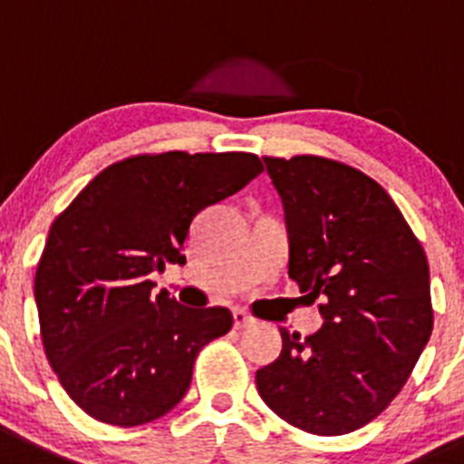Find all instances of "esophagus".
<instances>
[{
	"instance_id": "esophagus-1",
	"label": "esophagus",
	"mask_w": 464,
	"mask_h": 464,
	"mask_svg": "<svg viewBox=\"0 0 464 464\" xmlns=\"http://www.w3.org/2000/svg\"><path fill=\"white\" fill-rule=\"evenodd\" d=\"M249 324H254L252 315L242 309L233 311V327H236V330H245V327H249Z\"/></svg>"
}]
</instances>
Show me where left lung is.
I'll list each match as a JSON object with an SVG mask.
<instances>
[{
    "label": "left lung",
    "instance_id": "1",
    "mask_svg": "<svg viewBox=\"0 0 464 464\" xmlns=\"http://www.w3.org/2000/svg\"><path fill=\"white\" fill-rule=\"evenodd\" d=\"M263 160L284 203L288 276L324 323L306 339L281 327L258 393L300 430L345 435L387 410L430 339L426 252L359 169L318 155Z\"/></svg>",
    "mask_w": 464,
    "mask_h": 464
}]
</instances>
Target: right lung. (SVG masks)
I'll return each mask as SVG.
<instances>
[{
  "label": "right lung",
  "instance_id": "right-lung-1",
  "mask_svg": "<svg viewBox=\"0 0 464 464\" xmlns=\"http://www.w3.org/2000/svg\"><path fill=\"white\" fill-rule=\"evenodd\" d=\"M261 171L254 153L132 155L54 219L34 279L43 348L89 417L141 426L179 405L197 354L233 315L153 295L150 272L183 266L192 219Z\"/></svg>",
  "mask_w": 464,
  "mask_h": 464
}]
</instances>
